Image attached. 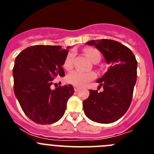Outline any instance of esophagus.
I'll list each match as a JSON object with an SVG mask.
<instances>
[{
    "mask_svg": "<svg viewBox=\"0 0 154 154\" xmlns=\"http://www.w3.org/2000/svg\"><path fill=\"white\" fill-rule=\"evenodd\" d=\"M79 89V87H77V86H74V90L75 91V92H77V91H78Z\"/></svg>",
    "mask_w": 154,
    "mask_h": 154,
    "instance_id": "34e87169",
    "label": "esophagus"
}]
</instances>
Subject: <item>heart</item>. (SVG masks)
<instances>
[{
    "label": "heart",
    "instance_id": "b5f03b06",
    "mask_svg": "<svg viewBox=\"0 0 154 154\" xmlns=\"http://www.w3.org/2000/svg\"><path fill=\"white\" fill-rule=\"evenodd\" d=\"M84 53L85 54L89 60L92 62H99L100 59V53L98 50L93 48H86L84 49ZM73 66V53H69L65 58L63 63L64 69L66 70H70ZM96 78V73L93 72H82V71L75 70L67 75L66 76V81L68 83L72 84L75 86H84L88 82L93 80Z\"/></svg>",
    "mask_w": 154,
    "mask_h": 154
}]
</instances>
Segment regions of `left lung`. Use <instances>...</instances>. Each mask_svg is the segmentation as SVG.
Segmentation results:
<instances>
[{
	"label": "left lung",
	"mask_w": 154,
	"mask_h": 154,
	"mask_svg": "<svg viewBox=\"0 0 154 154\" xmlns=\"http://www.w3.org/2000/svg\"><path fill=\"white\" fill-rule=\"evenodd\" d=\"M101 51L107 64V72L97 80L103 92L89 90L84 100L83 109L91 120L99 123H111L120 119L128 110L137 82V62L131 50L118 42L109 39L86 42Z\"/></svg>",
	"instance_id": "obj_1"
}]
</instances>
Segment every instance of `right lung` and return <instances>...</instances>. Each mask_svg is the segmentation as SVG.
Returning a JSON list of instances; mask_svg holds the SVG:
<instances>
[{
    "instance_id": "right-lung-1",
    "label": "right lung",
    "mask_w": 154,
    "mask_h": 154,
    "mask_svg": "<svg viewBox=\"0 0 154 154\" xmlns=\"http://www.w3.org/2000/svg\"><path fill=\"white\" fill-rule=\"evenodd\" d=\"M33 45L16 57L13 68L14 91L24 114L38 124H51L63 116L68 99L74 93L72 85L51 89L52 80L63 77L68 48Z\"/></svg>"
}]
</instances>
